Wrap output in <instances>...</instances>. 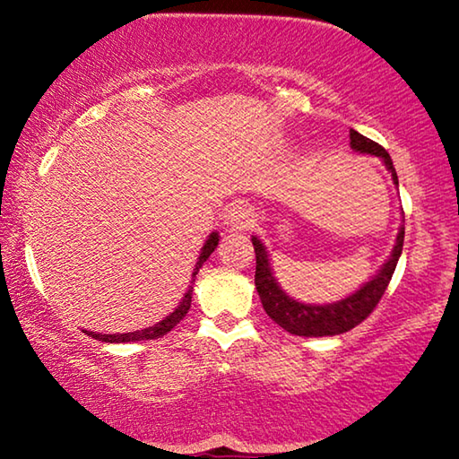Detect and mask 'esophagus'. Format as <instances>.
Here are the masks:
<instances>
[{"label": "esophagus", "mask_w": 459, "mask_h": 459, "mask_svg": "<svg viewBox=\"0 0 459 459\" xmlns=\"http://www.w3.org/2000/svg\"><path fill=\"white\" fill-rule=\"evenodd\" d=\"M225 225L236 231L248 230L255 223V213H252L250 204H246L244 201H236L231 203L228 209H225Z\"/></svg>", "instance_id": "esophagus-1"}]
</instances>
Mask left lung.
Here are the masks:
<instances>
[{
    "mask_svg": "<svg viewBox=\"0 0 459 459\" xmlns=\"http://www.w3.org/2000/svg\"><path fill=\"white\" fill-rule=\"evenodd\" d=\"M350 147L356 152H367V155L381 157L385 168L391 171L394 184L397 186V174L391 161L389 152L385 151L381 144H377L370 138L362 136L360 132L350 130ZM252 246H255L256 255V273H255V285L258 296H261L263 308L273 321L283 327L291 335H304V337H325V335H340L345 331L354 329L360 325L381 300L385 290L391 281V275L397 267V261L402 256L403 248V228H400V234L395 238V246L391 250V256L387 263L383 264L381 271L356 290L354 294L337 300L333 304H304L290 298L285 291L279 288L277 279L273 277L269 264V255L263 242L256 236H252Z\"/></svg>",
    "mask_w": 459,
    "mask_h": 459,
    "instance_id": "1",
    "label": "left lung"
}]
</instances>
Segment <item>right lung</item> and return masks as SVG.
Wrapping results in <instances>:
<instances>
[{
	"label": "right lung",
	"mask_w": 459,
	"mask_h": 459,
	"mask_svg": "<svg viewBox=\"0 0 459 459\" xmlns=\"http://www.w3.org/2000/svg\"><path fill=\"white\" fill-rule=\"evenodd\" d=\"M217 244H219V234H217V231H213V234L207 238V242H204V246L201 248V255H198V261L195 264V271H192V281H195L198 269H201L203 264H204V261H207V258L211 256V252L217 248ZM190 302H192V285H188V291H186V294H184L182 302L178 304V308L171 312V315L165 316L161 323L152 325V327L141 329V331H132V333H114V335L95 333V331H84V333L89 335V337H95V340H99V342H105V343H126V342L157 340V337H163L165 333H169V331L174 329L176 325L182 321V318L186 316V312L190 310Z\"/></svg>",
	"instance_id": "add662e5"
}]
</instances>
